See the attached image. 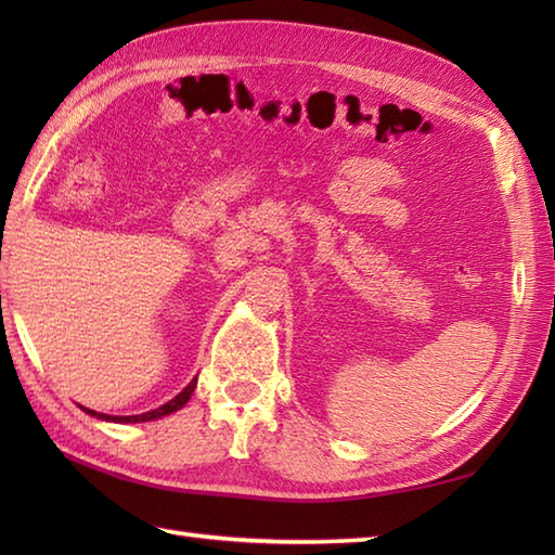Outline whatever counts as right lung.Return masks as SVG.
<instances>
[{"mask_svg":"<svg viewBox=\"0 0 555 555\" xmlns=\"http://www.w3.org/2000/svg\"><path fill=\"white\" fill-rule=\"evenodd\" d=\"M195 386H197V376L195 379L188 384L183 391L176 396V398H171L169 403H164L162 408H157V410H150V412H143V415H128V417H119V415H102V412H95V410H88V408H82L88 412L90 417H98V420H104V422H150V420H159V417H164V415H171V412H176V410H181L188 400H191V396H193V391H195Z\"/></svg>","mask_w":555,"mask_h":555,"instance_id":"obj_1","label":"right lung"}]
</instances>
